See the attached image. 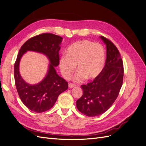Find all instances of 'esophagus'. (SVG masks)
<instances>
[{
	"mask_svg": "<svg viewBox=\"0 0 146 146\" xmlns=\"http://www.w3.org/2000/svg\"><path fill=\"white\" fill-rule=\"evenodd\" d=\"M76 86V85H74V84L72 83H69V88H74Z\"/></svg>",
	"mask_w": 146,
	"mask_h": 146,
	"instance_id": "obj_1",
	"label": "esophagus"
}]
</instances>
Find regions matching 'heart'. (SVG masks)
<instances>
[{
    "mask_svg": "<svg viewBox=\"0 0 146 146\" xmlns=\"http://www.w3.org/2000/svg\"><path fill=\"white\" fill-rule=\"evenodd\" d=\"M105 64V52L103 46L88 40L77 41L70 45L60 60V69L63 76L68 79L76 69L75 78L81 82L85 78L94 80L102 72Z\"/></svg>",
    "mask_w": 146,
    "mask_h": 146,
    "instance_id": "1",
    "label": "heart"
}]
</instances>
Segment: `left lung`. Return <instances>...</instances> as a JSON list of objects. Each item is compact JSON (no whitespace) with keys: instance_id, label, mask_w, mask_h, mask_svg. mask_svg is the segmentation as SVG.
Here are the masks:
<instances>
[{"instance_id":"8db88e82","label":"left lung","mask_w":146,"mask_h":146,"mask_svg":"<svg viewBox=\"0 0 146 146\" xmlns=\"http://www.w3.org/2000/svg\"><path fill=\"white\" fill-rule=\"evenodd\" d=\"M106 44L107 58L102 72L92 82L82 85L83 94L76 102L77 108L85 115H101L111 107L122 85L123 66L117 47L109 39L100 36Z\"/></svg>"}]
</instances>
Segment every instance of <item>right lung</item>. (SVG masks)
<instances>
[{"mask_svg":"<svg viewBox=\"0 0 146 146\" xmlns=\"http://www.w3.org/2000/svg\"><path fill=\"white\" fill-rule=\"evenodd\" d=\"M62 39L54 34L42 33L29 39L20 48L14 66L15 85L21 101L31 111H47L54 105L61 92L68 90V83L58 76L55 69L59 64L60 45ZM27 51L41 52L50 61L46 77L35 85L26 83L19 73L20 58Z\"/></svg>","mask_w":146,"mask_h":146,"instance_id":"right-lung-1","label":"right lung"}]
</instances>
